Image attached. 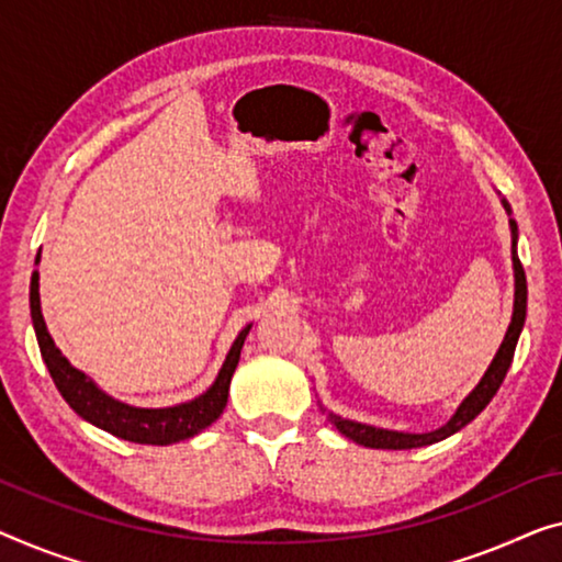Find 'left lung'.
<instances>
[{
    "instance_id": "left-lung-1",
    "label": "left lung",
    "mask_w": 562,
    "mask_h": 562,
    "mask_svg": "<svg viewBox=\"0 0 562 562\" xmlns=\"http://www.w3.org/2000/svg\"><path fill=\"white\" fill-rule=\"evenodd\" d=\"M502 206H505L507 214H513V209H509V204H507L505 199H502ZM509 229H513V270H515L513 323H509V328L505 333V340H502L497 356L492 358L490 368H487V371H484L482 381L476 383L474 391L469 393V396L462 401V404H459L454 416H451L449 422L443 424L441 429H437V431H429V434H404V431L375 429V426L358 424V422H350V418H340V416H335V414H328L330 424L342 434V437L353 439L356 443H363V447H371V449H416V447H429V443H437L441 439L451 437V434H457L459 429H464L469 422H474V418L480 416L484 408H487L490 401L495 398V393L499 391L502 381H505V375L509 371V363H513L517 338H520L522 325H525V315H527V280H525V270H522V265H520V257H517V222L515 220H509Z\"/></svg>"
}]
</instances>
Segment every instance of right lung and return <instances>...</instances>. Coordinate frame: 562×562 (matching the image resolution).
I'll return each mask as SVG.
<instances>
[{
  "label": "right lung",
  "instance_id": "obj_1",
  "mask_svg": "<svg viewBox=\"0 0 562 562\" xmlns=\"http://www.w3.org/2000/svg\"><path fill=\"white\" fill-rule=\"evenodd\" d=\"M30 313L32 325H35L42 361H45L57 391L63 393V398L70 404L72 412L98 426V429L113 434V437L136 443H156V447H166V443L196 437L199 431H204L206 426H212L216 418L222 416L229 398L234 368L239 363L241 346H245L247 333L252 328V325H247V328L237 335L220 375H216V381L201 393V396L179 406L138 408L108 396L105 391H100L95 386L93 379H88L86 373L72 368L70 361L60 353L53 335L47 333L45 317H42L40 310V272L32 274L30 282Z\"/></svg>",
  "mask_w": 562,
  "mask_h": 562
}]
</instances>
